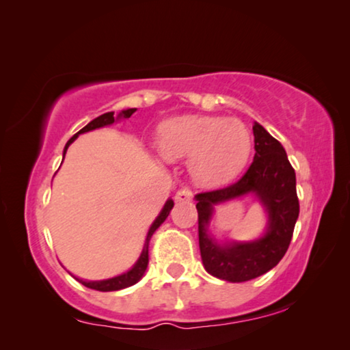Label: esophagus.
Segmentation results:
<instances>
[{
    "label": "esophagus",
    "mask_w": 350,
    "mask_h": 350,
    "mask_svg": "<svg viewBox=\"0 0 350 350\" xmlns=\"http://www.w3.org/2000/svg\"><path fill=\"white\" fill-rule=\"evenodd\" d=\"M174 200L176 201H191L193 200V193H191L190 189H180V190H177Z\"/></svg>",
    "instance_id": "34e87169"
}]
</instances>
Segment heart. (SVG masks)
I'll list each match as a JSON object with an SVG mask.
<instances>
[{
    "label": "heart",
    "mask_w": 350,
    "mask_h": 350,
    "mask_svg": "<svg viewBox=\"0 0 350 350\" xmlns=\"http://www.w3.org/2000/svg\"><path fill=\"white\" fill-rule=\"evenodd\" d=\"M157 147L165 160L189 159L190 173L200 184L217 185L245 165L252 136L239 120L182 116L161 122L157 128Z\"/></svg>",
    "instance_id": "1"
}]
</instances>
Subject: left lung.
Listing matches in <instances>:
<instances>
[{
	"label": "left lung",
	"mask_w": 350,
	"mask_h": 350,
	"mask_svg": "<svg viewBox=\"0 0 350 350\" xmlns=\"http://www.w3.org/2000/svg\"><path fill=\"white\" fill-rule=\"evenodd\" d=\"M255 155L249 170L234 184L195 196L198 238L206 271L228 282H245L268 273L287 252L299 214L297 177L282 144L255 122ZM254 193L269 213V228L260 240L220 246L207 233L213 206Z\"/></svg>",
	"instance_id": "left-lung-1"
}]
</instances>
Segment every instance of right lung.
I'll return each instance as SVG.
<instances>
[{
	"instance_id": "obj_1",
	"label": "right lung",
	"mask_w": 350,
	"mask_h": 350,
	"mask_svg": "<svg viewBox=\"0 0 350 350\" xmlns=\"http://www.w3.org/2000/svg\"><path fill=\"white\" fill-rule=\"evenodd\" d=\"M135 111H136L135 107H131V109L122 111L117 117H114V112H106V114H103L100 117H96V119H93L90 124L83 126L82 130H79L76 135L72 136L71 139L66 142L65 150H63V159H65V154H66L68 147H70L71 142L75 141L76 137L81 135V133H87V131L95 130V128H101V126L111 125V124H114L117 119H130L131 114ZM173 206H174V201L173 200H168L165 203L160 215L155 219V222L152 224V226L149 228V233H147V238H146V243H144V249H142L141 257L137 258V262L135 263V267H133L130 271H126V273L120 274V275H116V278H112V279H106V280H82V279H77L79 282H81L82 285H85V287H88V288L100 290V292H114V290H122V288L130 287V285H135L137 280H139L142 275H144L146 268H147V263H149V241L152 238V234H154L155 230L159 228V226L165 222L166 217H168V215H170V211L173 209Z\"/></svg>"
}]
</instances>
